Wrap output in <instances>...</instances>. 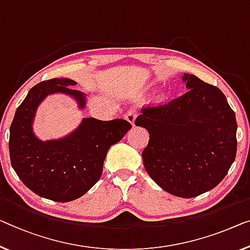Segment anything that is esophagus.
Listing matches in <instances>:
<instances>
[{
	"mask_svg": "<svg viewBox=\"0 0 250 250\" xmlns=\"http://www.w3.org/2000/svg\"><path fill=\"white\" fill-rule=\"evenodd\" d=\"M136 118H137V112L135 110H129L128 112L125 114V119L126 121H129L130 124H131L133 126H135V121H136Z\"/></svg>",
	"mask_w": 250,
	"mask_h": 250,
	"instance_id": "obj_1",
	"label": "esophagus"
}]
</instances>
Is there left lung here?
Masks as SVG:
<instances>
[{
    "instance_id": "8db88e82",
    "label": "left lung",
    "mask_w": 250,
    "mask_h": 250,
    "mask_svg": "<svg viewBox=\"0 0 250 250\" xmlns=\"http://www.w3.org/2000/svg\"><path fill=\"white\" fill-rule=\"evenodd\" d=\"M185 94L141 109L136 125L149 132L145 168L164 191L191 199L225 178L237 152L236 114L217 86L184 73Z\"/></svg>"
}]
</instances>
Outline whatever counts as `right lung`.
<instances>
[{
    "label": "right lung",
    "instance_id": "right-lung-1",
    "mask_svg": "<svg viewBox=\"0 0 250 250\" xmlns=\"http://www.w3.org/2000/svg\"><path fill=\"white\" fill-rule=\"evenodd\" d=\"M69 78H53L30 89L16 111L10 126L9 150L19 178L37 195L56 202H69L83 196L100 180L107 150L131 129L126 120L101 121L84 118L64 138L42 141L32 129L37 107L48 95L62 93L83 110L86 95L73 89Z\"/></svg>",
    "mask_w": 250,
    "mask_h": 250
}]
</instances>
